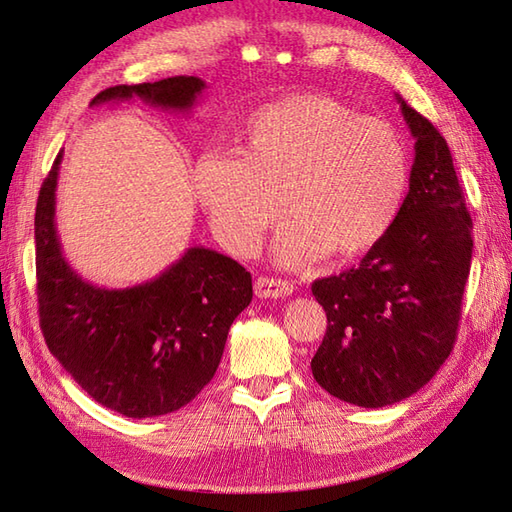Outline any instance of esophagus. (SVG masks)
Returning a JSON list of instances; mask_svg holds the SVG:
<instances>
[{
    "label": "esophagus",
    "instance_id": "obj_1",
    "mask_svg": "<svg viewBox=\"0 0 512 512\" xmlns=\"http://www.w3.org/2000/svg\"><path fill=\"white\" fill-rule=\"evenodd\" d=\"M255 295L259 299H279L292 295V284L284 279L273 277H257L255 279Z\"/></svg>",
    "mask_w": 512,
    "mask_h": 512
}]
</instances>
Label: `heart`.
I'll use <instances>...</instances> for the list:
<instances>
[{"instance_id":"b5f03b06","label":"heart","mask_w":512,"mask_h":512,"mask_svg":"<svg viewBox=\"0 0 512 512\" xmlns=\"http://www.w3.org/2000/svg\"><path fill=\"white\" fill-rule=\"evenodd\" d=\"M409 182V158L394 127L319 94H295L250 116L244 156L206 151L193 187L215 235L250 255L281 213L275 259L301 266L358 257L394 224Z\"/></svg>"}]
</instances>
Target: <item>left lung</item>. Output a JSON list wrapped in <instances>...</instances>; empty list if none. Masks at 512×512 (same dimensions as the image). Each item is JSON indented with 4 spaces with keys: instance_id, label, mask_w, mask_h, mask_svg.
I'll list each match as a JSON object with an SVG mask.
<instances>
[{
    "instance_id": "left-lung-1",
    "label": "left lung",
    "mask_w": 512,
    "mask_h": 512,
    "mask_svg": "<svg viewBox=\"0 0 512 512\" xmlns=\"http://www.w3.org/2000/svg\"><path fill=\"white\" fill-rule=\"evenodd\" d=\"M396 99L416 138L407 198L361 266L312 284L328 317L312 376L365 409L416 394L447 361L473 255V220L447 140Z\"/></svg>"
}]
</instances>
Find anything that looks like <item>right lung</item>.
<instances>
[{
    "mask_svg": "<svg viewBox=\"0 0 512 512\" xmlns=\"http://www.w3.org/2000/svg\"><path fill=\"white\" fill-rule=\"evenodd\" d=\"M204 88L198 76H171L114 85L90 105L138 96L162 110L189 112ZM61 158L41 184L35 213L39 323L48 350L107 409L127 418L178 411L215 376L228 330L253 299V279L235 259L193 246L145 284L92 286L61 253L54 224Z\"/></svg>",
    "mask_w": 512,
    "mask_h": 512,
    "instance_id": "1",
    "label": "right lung"
}]
</instances>
